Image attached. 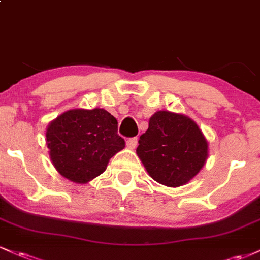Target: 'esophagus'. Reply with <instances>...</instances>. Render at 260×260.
<instances>
[{"label":"esophagus","mask_w":260,"mask_h":260,"mask_svg":"<svg viewBox=\"0 0 260 260\" xmlns=\"http://www.w3.org/2000/svg\"><path fill=\"white\" fill-rule=\"evenodd\" d=\"M127 147L129 149H134L137 147V144H138V138L137 137H132V138H128L127 142H126Z\"/></svg>","instance_id":"obj_1"}]
</instances>
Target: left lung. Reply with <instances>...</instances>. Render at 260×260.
Returning <instances> with one entry per match:
<instances>
[{"mask_svg":"<svg viewBox=\"0 0 260 260\" xmlns=\"http://www.w3.org/2000/svg\"><path fill=\"white\" fill-rule=\"evenodd\" d=\"M137 154L155 181L168 187L187 183L208 157V142L194 121L170 111L151 116Z\"/></svg>","mask_w":260,"mask_h":260,"instance_id":"8db88e82","label":"left lung"}]
</instances>
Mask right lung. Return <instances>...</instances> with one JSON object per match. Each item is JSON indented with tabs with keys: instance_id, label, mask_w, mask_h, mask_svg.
I'll use <instances>...</instances> for the list:
<instances>
[{
	"instance_id": "right-lung-1",
	"label": "right lung",
	"mask_w": 260,
	"mask_h": 260,
	"mask_svg": "<svg viewBox=\"0 0 260 260\" xmlns=\"http://www.w3.org/2000/svg\"><path fill=\"white\" fill-rule=\"evenodd\" d=\"M46 142L53 166L76 183L103 174L109 160L124 148L117 120L104 109L62 113L47 127Z\"/></svg>"
}]
</instances>
